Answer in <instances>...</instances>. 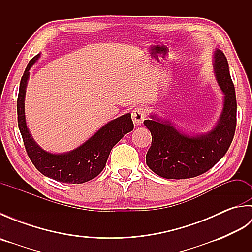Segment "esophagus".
<instances>
[{
  "label": "esophagus",
  "mask_w": 252,
  "mask_h": 252,
  "mask_svg": "<svg viewBox=\"0 0 252 252\" xmlns=\"http://www.w3.org/2000/svg\"><path fill=\"white\" fill-rule=\"evenodd\" d=\"M146 114L145 110H144L142 107H136L135 109L132 111V120L135 126H141L144 119H145Z\"/></svg>",
  "instance_id": "34e87169"
}]
</instances>
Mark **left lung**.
I'll use <instances>...</instances> for the list:
<instances>
[{
  "label": "left lung",
  "instance_id": "obj_1",
  "mask_svg": "<svg viewBox=\"0 0 252 252\" xmlns=\"http://www.w3.org/2000/svg\"><path fill=\"white\" fill-rule=\"evenodd\" d=\"M213 71L223 92V108L216 126L202 134H186L174 123L156 114L144 121L152 133L146 163L164 179H189L210 170L226 154L236 129V95L224 53L213 54Z\"/></svg>",
  "mask_w": 252,
  "mask_h": 252
}]
</instances>
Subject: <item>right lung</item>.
Masks as SVG:
<instances>
[{
	"label": "right lung",
	"mask_w": 252,
	"mask_h": 252,
	"mask_svg": "<svg viewBox=\"0 0 252 252\" xmlns=\"http://www.w3.org/2000/svg\"><path fill=\"white\" fill-rule=\"evenodd\" d=\"M40 58V54L29 62L21 77L17 99L18 127L23 136L27 154L34 167L47 178L62 183L81 184L94 179L105 168L112 147L125 134L133 130L131 114L122 115L107 122L89 140L70 152L53 154L37 145L30 134L26 122L25 98L30 77V69Z\"/></svg>",
	"instance_id": "1"
}]
</instances>
